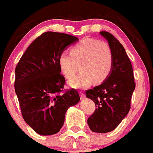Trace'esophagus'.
<instances>
[{"mask_svg": "<svg viewBox=\"0 0 153 153\" xmlns=\"http://www.w3.org/2000/svg\"><path fill=\"white\" fill-rule=\"evenodd\" d=\"M79 94H80V96H81V99H84V98H85V94L83 93V92L80 91Z\"/></svg>", "mask_w": 153, "mask_h": 153, "instance_id": "34e87169", "label": "esophagus"}]
</instances>
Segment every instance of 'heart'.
I'll return each instance as SVG.
<instances>
[{
  "instance_id": "1",
  "label": "heart",
  "mask_w": 153,
  "mask_h": 153,
  "mask_svg": "<svg viewBox=\"0 0 153 153\" xmlns=\"http://www.w3.org/2000/svg\"><path fill=\"white\" fill-rule=\"evenodd\" d=\"M114 57L109 44L96 39H85L70 49V53L63 52L59 56V65L63 75L71 78L78 71L81 72L69 81L74 88H85L93 81L104 82L113 68Z\"/></svg>"
}]
</instances>
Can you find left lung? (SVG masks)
Listing matches in <instances>:
<instances>
[{"instance_id": "8db88e82", "label": "left lung", "mask_w": 153, "mask_h": 153, "mask_svg": "<svg viewBox=\"0 0 153 153\" xmlns=\"http://www.w3.org/2000/svg\"><path fill=\"white\" fill-rule=\"evenodd\" d=\"M100 33L112 49L113 68L104 82L87 90L85 94L94 100L97 107L88 119L91 130L107 133L114 130L130 111L136 83L131 62L123 45L109 32Z\"/></svg>"}]
</instances>
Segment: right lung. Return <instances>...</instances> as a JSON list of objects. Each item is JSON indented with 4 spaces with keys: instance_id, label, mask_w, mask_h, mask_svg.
I'll list each match as a JSON object with an SVG mask.
<instances>
[{
    "instance_id": "obj_1",
    "label": "right lung",
    "mask_w": 153,
    "mask_h": 153,
    "mask_svg": "<svg viewBox=\"0 0 153 153\" xmlns=\"http://www.w3.org/2000/svg\"><path fill=\"white\" fill-rule=\"evenodd\" d=\"M62 33L45 32L27 48L15 68L14 88L26 123L40 135L56 134L68 108L79 101L76 89L65 90L59 56L78 41Z\"/></svg>"
}]
</instances>
